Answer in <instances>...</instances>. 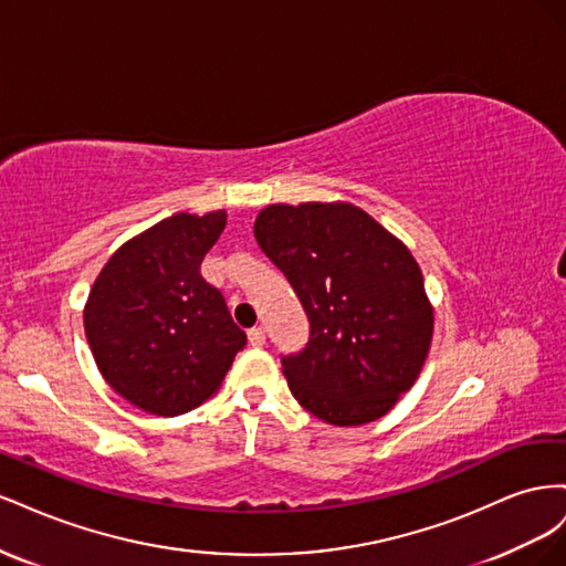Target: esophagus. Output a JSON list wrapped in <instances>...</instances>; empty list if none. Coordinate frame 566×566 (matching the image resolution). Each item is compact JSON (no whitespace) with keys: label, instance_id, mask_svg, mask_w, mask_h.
I'll use <instances>...</instances> for the list:
<instances>
[{"label":"esophagus","instance_id":"obj_1","mask_svg":"<svg viewBox=\"0 0 566 566\" xmlns=\"http://www.w3.org/2000/svg\"><path fill=\"white\" fill-rule=\"evenodd\" d=\"M248 339H250L252 347H264L266 345V333H264V328H252L248 333Z\"/></svg>","mask_w":566,"mask_h":566}]
</instances>
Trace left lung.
I'll return each instance as SVG.
<instances>
[{
	"label": "left lung",
	"instance_id": "1",
	"mask_svg": "<svg viewBox=\"0 0 566 566\" xmlns=\"http://www.w3.org/2000/svg\"><path fill=\"white\" fill-rule=\"evenodd\" d=\"M254 238L310 318L304 349L281 356L293 397L339 427L382 418L418 380L432 342L413 254L345 202L271 205Z\"/></svg>",
	"mask_w": 566,
	"mask_h": 566
}]
</instances>
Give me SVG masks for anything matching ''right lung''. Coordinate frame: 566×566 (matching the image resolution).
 I'll return each mask as SVG.
<instances>
[{
	"mask_svg": "<svg viewBox=\"0 0 566 566\" xmlns=\"http://www.w3.org/2000/svg\"><path fill=\"white\" fill-rule=\"evenodd\" d=\"M224 212L172 214L119 248L92 287L84 333L106 382L153 416L208 401L248 345L224 295L200 276Z\"/></svg>",
	"mask_w": 566,
	"mask_h": 566,
	"instance_id": "add662e5",
	"label": "right lung"
}]
</instances>
